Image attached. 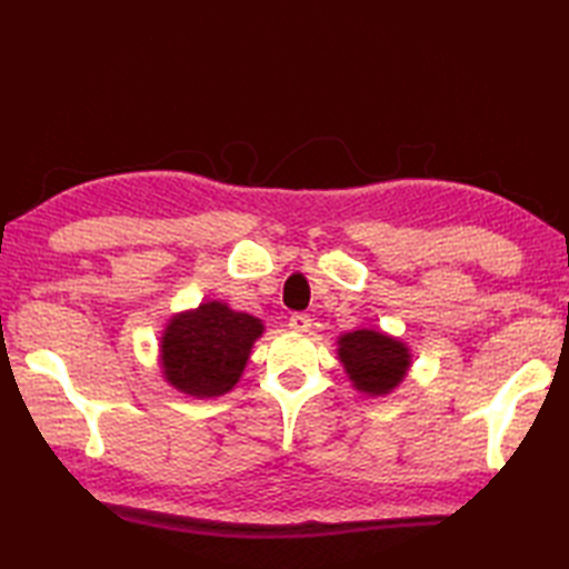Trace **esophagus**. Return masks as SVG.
<instances>
[{"mask_svg":"<svg viewBox=\"0 0 569 569\" xmlns=\"http://www.w3.org/2000/svg\"><path fill=\"white\" fill-rule=\"evenodd\" d=\"M288 328L296 330V332H308L312 328V320L306 312H293L291 318H288Z\"/></svg>","mask_w":569,"mask_h":569,"instance_id":"obj_1","label":"esophagus"}]
</instances>
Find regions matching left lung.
Returning <instances> with one entry per match:
<instances>
[{
	"label": "left lung",
	"mask_w": 569,
	"mask_h": 569,
	"mask_svg": "<svg viewBox=\"0 0 569 569\" xmlns=\"http://www.w3.org/2000/svg\"><path fill=\"white\" fill-rule=\"evenodd\" d=\"M342 367L355 389L369 396L391 393L410 367L408 347L377 330H352L337 340Z\"/></svg>",
	"instance_id": "obj_1"
}]
</instances>
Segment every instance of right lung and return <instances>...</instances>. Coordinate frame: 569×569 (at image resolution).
Returning <instances> with one entry per match:
<instances>
[{
	"instance_id": "add662e5",
	"label": "right lung",
	"mask_w": 569,
	"mask_h": 569,
	"mask_svg": "<svg viewBox=\"0 0 569 569\" xmlns=\"http://www.w3.org/2000/svg\"><path fill=\"white\" fill-rule=\"evenodd\" d=\"M263 322L220 300L180 312L161 337V369L173 389L196 398H214L234 389Z\"/></svg>"
}]
</instances>
